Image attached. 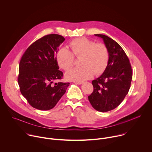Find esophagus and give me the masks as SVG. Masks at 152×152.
Masks as SVG:
<instances>
[{
	"instance_id": "34e87169",
	"label": "esophagus",
	"mask_w": 152,
	"mask_h": 152,
	"mask_svg": "<svg viewBox=\"0 0 152 152\" xmlns=\"http://www.w3.org/2000/svg\"><path fill=\"white\" fill-rule=\"evenodd\" d=\"M74 83H76V84H78V85H81L83 83V82H82V81H74Z\"/></svg>"
}]
</instances>
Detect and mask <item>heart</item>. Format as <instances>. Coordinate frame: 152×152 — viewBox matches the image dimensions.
Wrapping results in <instances>:
<instances>
[{
    "label": "heart",
    "mask_w": 152,
    "mask_h": 152,
    "mask_svg": "<svg viewBox=\"0 0 152 152\" xmlns=\"http://www.w3.org/2000/svg\"><path fill=\"white\" fill-rule=\"evenodd\" d=\"M70 51L61 48L56 53V59L60 68L69 70L74 64L75 58H80V67L74 68L66 74L69 80L83 81L102 74L106 70L110 59L109 50L102 42L85 37L71 41L69 45Z\"/></svg>",
    "instance_id": "heart-1"
}]
</instances>
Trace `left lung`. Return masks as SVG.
<instances>
[{"label": "left lung", "instance_id": "1", "mask_svg": "<svg viewBox=\"0 0 152 152\" xmlns=\"http://www.w3.org/2000/svg\"><path fill=\"white\" fill-rule=\"evenodd\" d=\"M95 35L103 39L109 50L110 59L103 73L92 81L94 90L88 100L96 110L107 112L117 107L127 94L132 70L127 56L116 41L104 35Z\"/></svg>", "mask_w": 152, "mask_h": 152}]
</instances>
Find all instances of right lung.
I'll return each mask as SVG.
<instances>
[{"label": "right lung", "instance_id": "1", "mask_svg": "<svg viewBox=\"0 0 152 152\" xmlns=\"http://www.w3.org/2000/svg\"><path fill=\"white\" fill-rule=\"evenodd\" d=\"M64 40L60 35H45L33 42L20 59L18 76L20 92L37 110L52 109L69 86V82H56L63 77L56 55Z\"/></svg>", "mask_w": 152, "mask_h": 152}]
</instances>
